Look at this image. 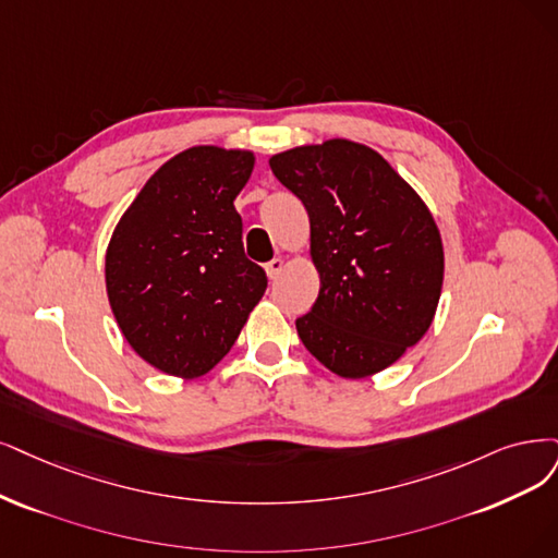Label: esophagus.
<instances>
[{"mask_svg": "<svg viewBox=\"0 0 558 558\" xmlns=\"http://www.w3.org/2000/svg\"><path fill=\"white\" fill-rule=\"evenodd\" d=\"M282 271H284V259H280V257H276V259H271V262L266 264V276L271 278V280L280 278Z\"/></svg>", "mask_w": 558, "mask_h": 558, "instance_id": "34e87169", "label": "esophagus"}]
</instances>
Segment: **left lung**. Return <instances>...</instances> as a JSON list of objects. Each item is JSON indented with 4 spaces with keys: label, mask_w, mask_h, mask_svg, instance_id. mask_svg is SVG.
<instances>
[{
    "label": "left lung",
    "mask_w": 558,
    "mask_h": 558,
    "mask_svg": "<svg viewBox=\"0 0 558 558\" xmlns=\"http://www.w3.org/2000/svg\"><path fill=\"white\" fill-rule=\"evenodd\" d=\"M268 165L311 218L319 296L296 319L301 342L342 379L381 373L437 315L444 243L427 204L379 151L344 137Z\"/></svg>",
    "instance_id": "1"
}]
</instances>
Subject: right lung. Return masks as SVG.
I'll use <instances>...</instances> for the list:
<instances>
[{"mask_svg":"<svg viewBox=\"0 0 558 558\" xmlns=\"http://www.w3.org/2000/svg\"><path fill=\"white\" fill-rule=\"evenodd\" d=\"M253 168L247 149H185L149 177L110 236L112 315L133 352L165 375L214 369L266 292L234 209Z\"/></svg>","mask_w":558,"mask_h":558,"instance_id":"right-lung-1","label":"right lung"}]
</instances>
